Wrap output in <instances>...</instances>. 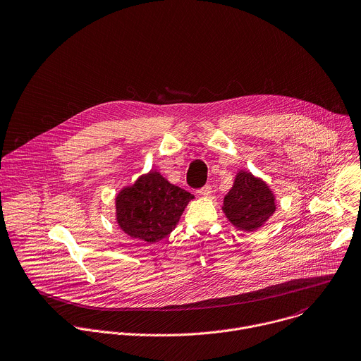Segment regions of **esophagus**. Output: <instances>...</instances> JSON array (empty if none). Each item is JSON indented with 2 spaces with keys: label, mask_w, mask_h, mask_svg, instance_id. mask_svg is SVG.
<instances>
[{
  "label": "esophagus",
  "mask_w": 361,
  "mask_h": 361,
  "mask_svg": "<svg viewBox=\"0 0 361 361\" xmlns=\"http://www.w3.org/2000/svg\"><path fill=\"white\" fill-rule=\"evenodd\" d=\"M211 191H212V190H211V185H209V184H207V185H204L202 188H200V190H198V194H200V195H202V197H208V195L211 194Z\"/></svg>",
  "instance_id": "esophagus-1"
}]
</instances>
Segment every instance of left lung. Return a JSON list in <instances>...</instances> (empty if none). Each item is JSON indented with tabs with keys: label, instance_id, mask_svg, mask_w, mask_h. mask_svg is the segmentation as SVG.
<instances>
[{
	"label": "left lung",
	"instance_id": "1",
	"mask_svg": "<svg viewBox=\"0 0 361 361\" xmlns=\"http://www.w3.org/2000/svg\"><path fill=\"white\" fill-rule=\"evenodd\" d=\"M275 195L269 185L254 174L241 170L235 176L224 198L222 211L228 221L243 231H257L275 212Z\"/></svg>",
	"mask_w": 361,
	"mask_h": 361
}]
</instances>
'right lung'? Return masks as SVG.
Wrapping results in <instances>:
<instances>
[{
	"mask_svg": "<svg viewBox=\"0 0 361 361\" xmlns=\"http://www.w3.org/2000/svg\"><path fill=\"white\" fill-rule=\"evenodd\" d=\"M192 198V194L169 183L160 173L150 171L117 194L116 221L132 238L153 244L176 228Z\"/></svg>",
	"mask_w": 361,
	"mask_h": 361,
	"instance_id": "add662e5",
	"label": "right lung"
}]
</instances>
